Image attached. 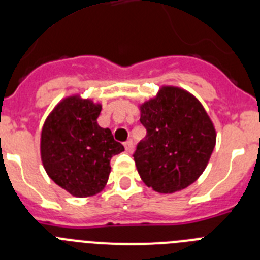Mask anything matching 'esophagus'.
I'll list each match as a JSON object with an SVG mask.
<instances>
[{
    "label": "esophagus",
    "mask_w": 260,
    "mask_h": 260,
    "mask_svg": "<svg viewBox=\"0 0 260 260\" xmlns=\"http://www.w3.org/2000/svg\"><path fill=\"white\" fill-rule=\"evenodd\" d=\"M125 148H126V152L132 153L133 151H134V144H133V141L125 142Z\"/></svg>",
    "instance_id": "1"
}]
</instances>
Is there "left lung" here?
Segmentation results:
<instances>
[{
	"instance_id": "8db88e82",
	"label": "left lung",
	"mask_w": 260,
	"mask_h": 260,
	"mask_svg": "<svg viewBox=\"0 0 260 260\" xmlns=\"http://www.w3.org/2000/svg\"><path fill=\"white\" fill-rule=\"evenodd\" d=\"M147 134L134 152L142 181L161 194L186 189L198 180L216 143L212 121L191 93L162 87L141 105Z\"/></svg>"
}]
</instances>
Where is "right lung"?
Listing matches in <instances>:
<instances>
[{
  "mask_svg": "<svg viewBox=\"0 0 260 260\" xmlns=\"http://www.w3.org/2000/svg\"><path fill=\"white\" fill-rule=\"evenodd\" d=\"M102 105L79 96L63 99L41 130V160L45 172L62 189L78 198L104 189L110 158L125 148L109 128L98 125Z\"/></svg>",
  "mask_w": 260,
  "mask_h": 260,
  "instance_id": "obj_1",
  "label": "right lung"
}]
</instances>
